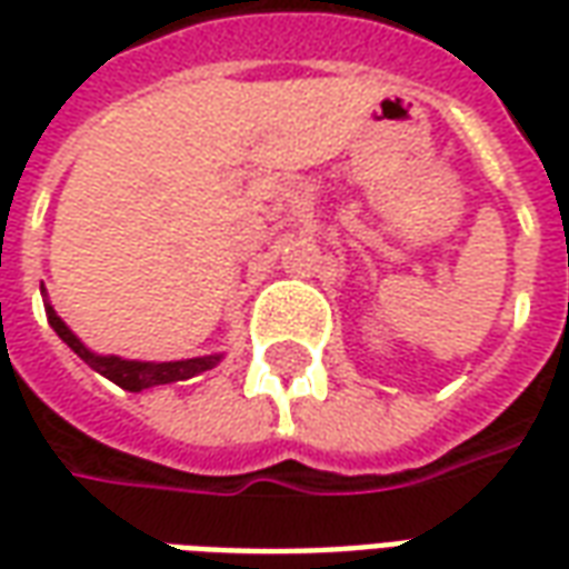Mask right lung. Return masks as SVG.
I'll return each instance as SVG.
<instances>
[{
  "label": "right lung",
  "mask_w": 569,
  "mask_h": 569,
  "mask_svg": "<svg viewBox=\"0 0 569 569\" xmlns=\"http://www.w3.org/2000/svg\"><path fill=\"white\" fill-rule=\"evenodd\" d=\"M44 313H48V322L51 329L60 335V341H67L76 353H79L93 371H100L103 378H109L112 383H118L121 390H130V393H140V390H149V387H158V383H173V381H188L200 371L219 366L222 353H212V357H194V359H179V362H140V359H121V357H100L88 347L81 345L79 338L72 335L67 322L60 320L51 305H44Z\"/></svg>",
  "instance_id": "right-lung-1"
}]
</instances>
